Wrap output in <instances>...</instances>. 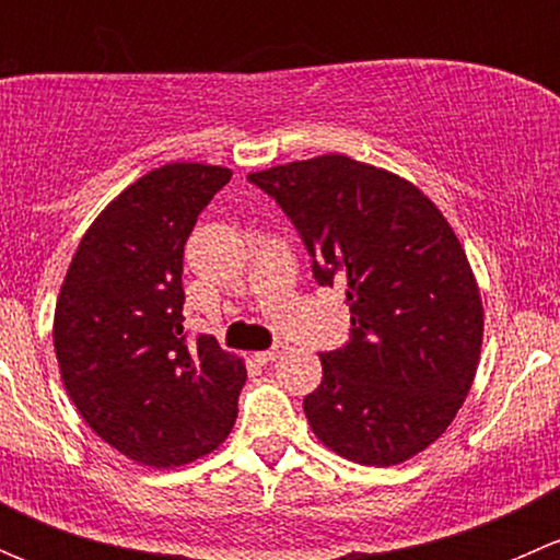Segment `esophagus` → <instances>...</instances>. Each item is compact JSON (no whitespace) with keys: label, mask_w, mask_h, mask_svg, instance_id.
<instances>
[{"label":"esophagus","mask_w":560,"mask_h":560,"mask_svg":"<svg viewBox=\"0 0 560 560\" xmlns=\"http://www.w3.org/2000/svg\"><path fill=\"white\" fill-rule=\"evenodd\" d=\"M284 352H287V343H273V347L265 349V352H257L254 358H257V363H273V360H279Z\"/></svg>","instance_id":"esophagus-1"}]
</instances>
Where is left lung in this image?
I'll use <instances>...</instances> for the list:
<instances>
[{
    "instance_id": "left-lung-1",
    "label": "left lung",
    "mask_w": 560,
    "mask_h": 560,
    "mask_svg": "<svg viewBox=\"0 0 560 560\" xmlns=\"http://www.w3.org/2000/svg\"><path fill=\"white\" fill-rule=\"evenodd\" d=\"M303 238L319 287H347L349 341L303 400L325 447L395 466L436 442L471 389L482 301L460 241L409 180L343 154L248 175Z\"/></svg>"
}]
</instances>
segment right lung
<instances>
[{
    "instance_id": "right-lung-1",
    "label": "right lung",
    "mask_w": 560,
    "mask_h": 560,
    "mask_svg": "<svg viewBox=\"0 0 560 560\" xmlns=\"http://www.w3.org/2000/svg\"><path fill=\"white\" fill-rule=\"evenodd\" d=\"M228 167L145 173L78 244L54 316L61 380L83 420L135 463L171 468L228 439L246 382L213 336L184 332V246Z\"/></svg>"
}]
</instances>
